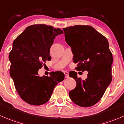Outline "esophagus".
I'll use <instances>...</instances> for the list:
<instances>
[{
	"label": "esophagus",
	"instance_id": "obj_1",
	"mask_svg": "<svg viewBox=\"0 0 124 124\" xmlns=\"http://www.w3.org/2000/svg\"><path fill=\"white\" fill-rule=\"evenodd\" d=\"M64 74H65V77L66 78H69V74H68V72L64 71Z\"/></svg>",
	"mask_w": 124,
	"mask_h": 124
}]
</instances>
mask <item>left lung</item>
I'll use <instances>...</instances> for the list:
<instances>
[{
	"instance_id": "1",
	"label": "left lung",
	"mask_w": 124,
	"mask_h": 124,
	"mask_svg": "<svg viewBox=\"0 0 124 124\" xmlns=\"http://www.w3.org/2000/svg\"><path fill=\"white\" fill-rule=\"evenodd\" d=\"M66 42L71 48L76 70L88 71L87 78L82 80L74 71L69 76L76 86L69 92L72 101L82 107L98 103L112 80L113 56L105 36L89 25H74L63 28Z\"/></svg>"
}]
</instances>
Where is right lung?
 Instances as JSON below:
<instances>
[{
  "instance_id": "add662e5",
  "label": "right lung",
  "mask_w": 124,
  "mask_h": 124,
  "mask_svg": "<svg viewBox=\"0 0 124 124\" xmlns=\"http://www.w3.org/2000/svg\"><path fill=\"white\" fill-rule=\"evenodd\" d=\"M63 33L50 25L36 24L28 26L13 42L9 54V73L19 95L30 105L47 102L57 83L64 79L60 71L51 72L50 76L38 74L46 61L51 60L50 49L54 39Z\"/></svg>"
}]
</instances>
